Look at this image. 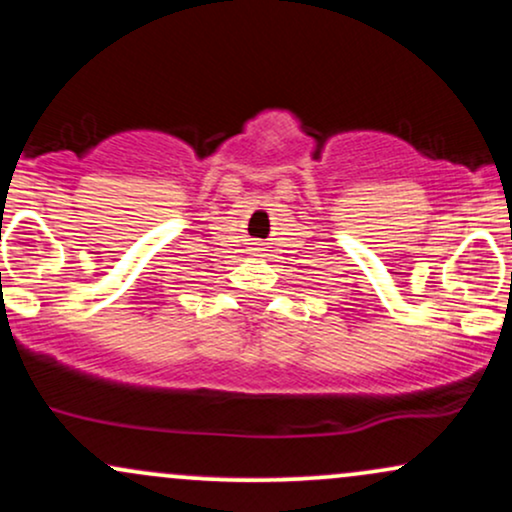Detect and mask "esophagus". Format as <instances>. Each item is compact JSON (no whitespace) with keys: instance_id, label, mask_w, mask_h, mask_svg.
Masks as SVG:
<instances>
[{"instance_id":"1","label":"esophagus","mask_w":512,"mask_h":512,"mask_svg":"<svg viewBox=\"0 0 512 512\" xmlns=\"http://www.w3.org/2000/svg\"><path fill=\"white\" fill-rule=\"evenodd\" d=\"M255 250H260V248H255Z\"/></svg>"}]
</instances>
